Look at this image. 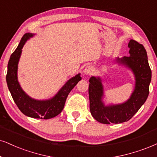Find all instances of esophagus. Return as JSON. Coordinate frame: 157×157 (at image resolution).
<instances>
[{
    "mask_svg": "<svg viewBox=\"0 0 157 157\" xmlns=\"http://www.w3.org/2000/svg\"><path fill=\"white\" fill-rule=\"evenodd\" d=\"M93 72V68L91 66H86L84 70V73L85 75H90Z\"/></svg>",
    "mask_w": 157,
    "mask_h": 157,
    "instance_id": "1",
    "label": "esophagus"
}]
</instances>
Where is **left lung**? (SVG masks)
I'll list each match as a JSON object with an SVG mask.
<instances>
[{"instance_id": "8db88e82", "label": "left lung", "mask_w": 157, "mask_h": 157, "mask_svg": "<svg viewBox=\"0 0 157 157\" xmlns=\"http://www.w3.org/2000/svg\"><path fill=\"white\" fill-rule=\"evenodd\" d=\"M128 47L129 57L117 58V62L132 70L135 75V86L129 99L123 103L105 106L102 102L104 94L101 78L92 76L89 80L91 114L102 124H119L129 121L144 105L149 94L151 70L146 49L135 40H129Z\"/></svg>"}]
</instances>
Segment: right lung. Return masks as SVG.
Instances as JSON below:
<instances>
[{"instance_id": "add662e5", "label": "right lung", "mask_w": 157, "mask_h": 157, "mask_svg": "<svg viewBox=\"0 0 157 157\" xmlns=\"http://www.w3.org/2000/svg\"><path fill=\"white\" fill-rule=\"evenodd\" d=\"M34 34L30 33H25L16 50L11 54L8 63L6 82L13 101L22 113L35 119H49L61 113L65 106L67 95L82 79V77L80 76V73H78L69 79L51 99L38 100L29 97L22 90L19 84L17 79V68L23 46L29 38H32Z\"/></svg>"}]
</instances>
